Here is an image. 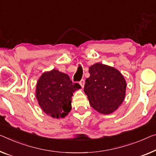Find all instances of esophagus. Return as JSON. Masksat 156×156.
I'll return each instance as SVG.
<instances>
[{
    "label": "esophagus",
    "instance_id": "esophagus-1",
    "mask_svg": "<svg viewBox=\"0 0 156 156\" xmlns=\"http://www.w3.org/2000/svg\"><path fill=\"white\" fill-rule=\"evenodd\" d=\"M79 84L80 85V86H81V87L82 88H83V87H84V85H85V80H81L80 82H79Z\"/></svg>",
    "mask_w": 156,
    "mask_h": 156
}]
</instances>
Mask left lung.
<instances>
[{
	"label": "left lung",
	"mask_w": 156,
	"mask_h": 156,
	"mask_svg": "<svg viewBox=\"0 0 156 156\" xmlns=\"http://www.w3.org/2000/svg\"><path fill=\"white\" fill-rule=\"evenodd\" d=\"M84 92L92 107L102 114H110L122 103L126 81L120 72L112 66L97 63L89 68Z\"/></svg>",
	"instance_id": "8db88e82"
}]
</instances>
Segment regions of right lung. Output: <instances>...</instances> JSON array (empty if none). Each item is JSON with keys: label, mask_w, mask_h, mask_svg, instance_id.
I'll return each instance as SVG.
<instances>
[{"label": "right lung", "mask_w": 156, "mask_h": 156, "mask_svg": "<svg viewBox=\"0 0 156 156\" xmlns=\"http://www.w3.org/2000/svg\"><path fill=\"white\" fill-rule=\"evenodd\" d=\"M81 88L67 74L56 69L45 72L36 84V96L43 112L54 118H64L71 110L73 92Z\"/></svg>", "instance_id": "1"}]
</instances>
